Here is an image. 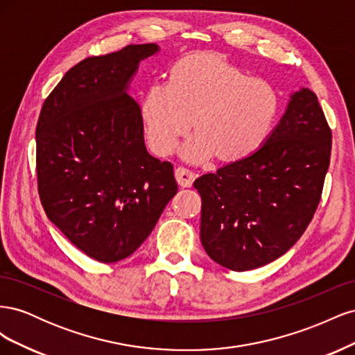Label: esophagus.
<instances>
[{"instance_id": "1", "label": "esophagus", "mask_w": 355, "mask_h": 355, "mask_svg": "<svg viewBox=\"0 0 355 355\" xmlns=\"http://www.w3.org/2000/svg\"><path fill=\"white\" fill-rule=\"evenodd\" d=\"M175 176L178 184L184 188H189L192 185V182L196 179V173L192 170L187 168V167H178L175 170Z\"/></svg>"}]
</instances>
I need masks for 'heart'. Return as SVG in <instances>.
Masks as SVG:
<instances>
[{"label": "heart", "mask_w": 355, "mask_h": 355, "mask_svg": "<svg viewBox=\"0 0 355 355\" xmlns=\"http://www.w3.org/2000/svg\"><path fill=\"white\" fill-rule=\"evenodd\" d=\"M141 114L157 155L173 154L196 121L198 132L182 146V157L200 163L219 153L223 159H241L271 137L280 94L270 81L202 55L180 62L170 81H155L144 96Z\"/></svg>", "instance_id": "b5f03b06"}]
</instances>
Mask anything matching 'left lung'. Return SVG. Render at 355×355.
Here are the masks:
<instances>
[{
	"mask_svg": "<svg viewBox=\"0 0 355 355\" xmlns=\"http://www.w3.org/2000/svg\"><path fill=\"white\" fill-rule=\"evenodd\" d=\"M330 149L331 130L315 93L295 92L259 151L196 179L206 253L232 271L283 256L317 210Z\"/></svg>",
	"mask_w": 355,
	"mask_h": 355,
	"instance_id": "obj_1",
	"label": "left lung"
}]
</instances>
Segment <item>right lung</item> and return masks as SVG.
Wrapping results in <instances>:
<instances>
[{"instance_id": "add662e5", "label": "right lung", "mask_w": 355, "mask_h": 355, "mask_svg": "<svg viewBox=\"0 0 355 355\" xmlns=\"http://www.w3.org/2000/svg\"><path fill=\"white\" fill-rule=\"evenodd\" d=\"M157 44L127 46L71 68L37 124L38 194L47 218L92 259L130 256L178 192L173 166L146 151L141 106L128 94Z\"/></svg>"}]
</instances>
